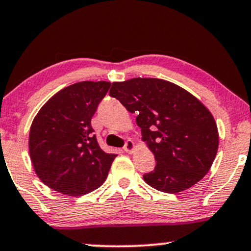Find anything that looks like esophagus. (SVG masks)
I'll return each mask as SVG.
<instances>
[{
  "label": "esophagus",
  "mask_w": 251,
  "mask_h": 251,
  "mask_svg": "<svg viewBox=\"0 0 251 251\" xmlns=\"http://www.w3.org/2000/svg\"><path fill=\"white\" fill-rule=\"evenodd\" d=\"M134 149H135V143H134V142H132L131 140L126 141V143L125 144V148H123V150H125L126 153H131L132 151H134Z\"/></svg>",
  "instance_id": "34e87169"
}]
</instances>
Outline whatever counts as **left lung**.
Wrapping results in <instances>:
<instances>
[{"mask_svg": "<svg viewBox=\"0 0 251 251\" xmlns=\"http://www.w3.org/2000/svg\"><path fill=\"white\" fill-rule=\"evenodd\" d=\"M109 95L137 114L142 140L154 154L153 171L144 181L165 193H178L200 181L219 147L214 117L196 97L162 79L113 82Z\"/></svg>", "mask_w": 251, "mask_h": 251, "instance_id": "8db88e82", "label": "left lung"}]
</instances>
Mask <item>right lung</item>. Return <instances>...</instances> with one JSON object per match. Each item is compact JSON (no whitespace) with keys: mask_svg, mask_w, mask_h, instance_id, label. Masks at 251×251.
<instances>
[{"mask_svg":"<svg viewBox=\"0 0 251 251\" xmlns=\"http://www.w3.org/2000/svg\"><path fill=\"white\" fill-rule=\"evenodd\" d=\"M111 83L81 81L65 87L40 108L29 135L36 175L46 186L79 197L106 180L115 153L101 149L91 120Z\"/></svg>","mask_w":251,"mask_h":251,"instance_id":"right-lung-1","label":"right lung"}]
</instances>
